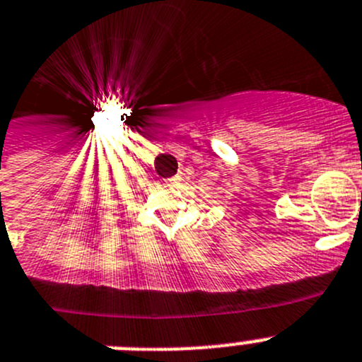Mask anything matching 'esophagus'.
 I'll use <instances>...</instances> for the list:
<instances>
[{
  "label": "esophagus",
  "mask_w": 362,
  "mask_h": 362,
  "mask_svg": "<svg viewBox=\"0 0 362 362\" xmlns=\"http://www.w3.org/2000/svg\"><path fill=\"white\" fill-rule=\"evenodd\" d=\"M175 181H177V179H175V177H172V179H163V185H174Z\"/></svg>",
  "instance_id": "esophagus-1"
}]
</instances>
